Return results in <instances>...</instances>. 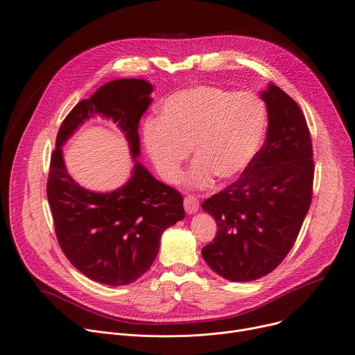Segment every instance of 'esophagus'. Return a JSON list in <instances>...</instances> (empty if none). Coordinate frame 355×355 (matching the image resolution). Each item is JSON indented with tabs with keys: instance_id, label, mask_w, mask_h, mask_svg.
I'll list each match as a JSON object with an SVG mask.
<instances>
[{
	"instance_id": "obj_1",
	"label": "esophagus",
	"mask_w": 355,
	"mask_h": 355,
	"mask_svg": "<svg viewBox=\"0 0 355 355\" xmlns=\"http://www.w3.org/2000/svg\"><path fill=\"white\" fill-rule=\"evenodd\" d=\"M184 208L187 214H196L200 209V202L194 196H188L184 198Z\"/></svg>"
}]
</instances>
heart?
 <instances>
[{"mask_svg":"<svg viewBox=\"0 0 355 355\" xmlns=\"http://www.w3.org/2000/svg\"><path fill=\"white\" fill-rule=\"evenodd\" d=\"M268 128V110L259 96L218 86L173 93L161 103L158 119L143 132L146 151L159 177L174 182L194 147L198 158L187 177L192 188L208 187L214 177L238 180L259 153Z\"/></svg>","mask_w":355,"mask_h":355,"instance_id":"heart-1","label":"heart"}]
</instances>
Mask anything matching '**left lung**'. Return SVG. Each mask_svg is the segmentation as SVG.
<instances>
[{"mask_svg":"<svg viewBox=\"0 0 355 355\" xmlns=\"http://www.w3.org/2000/svg\"><path fill=\"white\" fill-rule=\"evenodd\" d=\"M268 135L250 167L202 204L218 232L202 248L208 266L231 282L275 270L296 242L313 194V147L299 105L273 83L262 90Z\"/></svg>","mask_w":355,"mask_h":355,"instance_id":"left-lung-1","label":"left lung"}]
</instances>
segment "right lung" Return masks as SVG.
I'll use <instances>...</instances> for the list:
<instances>
[{
    "label": "right lung",
    "instance_id": "1",
    "mask_svg": "<svg viewBox=\"0 0 355 355\" xmlns=\"http://www.w3.org/2000/svg\"><path fill=\"white\" fill-rule=\"evenodd\" d=\"M153 85L117 79L79 102L63 120L51 157L46 196L58 242L69 262L86 277L124 286L153 265L163 232L185 216L182 196L155 180L139 163V124L151 103ZM94 114L110 118L125 133L135 167L132 177L112 193H93L68 174L61 146Z\"/></svg>",
    "mask_w": 355,
    "mask_h": 355
}]
</instances>
